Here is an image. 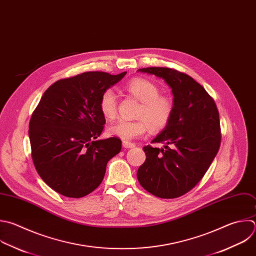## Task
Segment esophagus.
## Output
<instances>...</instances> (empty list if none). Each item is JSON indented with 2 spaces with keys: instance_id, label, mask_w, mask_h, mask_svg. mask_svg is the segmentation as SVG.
I'll return each instance as SVG.
<instances>
[{
  "instance_id": "1",
  "label": "esophagus",
  "mask_w": 256,
  "mask_h": 256,
  "mask_svg": "<svg viewBox=\"0 0 256 256\" xmlns=\"http://www.w3.org/2000/svg\"><path fill=\"white\" fill-rule=\"evenodd\" d=\"M122 146L126 148H134L136 144L132 142H122Z\"/></svg>"
}]
</instances>
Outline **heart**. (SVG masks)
I'll use <instances>...</instances> for the list:
<instances>
[{
    "label": "heart",
    "mask_w": 256,
    "mask_h": 256,
    "mask_svg": "<svg viewBox=\"0 0 256 256\" xmlns=\"http://www.w3.org/2000/svg\"><path fill=\"white\" fill-rule=\"evenodd\" d=\"M126 92L140 102L136 112V120H120L108 126L106 132L110 136L118 138L124 142L142 136L148 128L152 132L164 130L171 122L175 110L174 102L160 96V88L152 81L144 78H134L126 86ZM102 114L106 118H114L118 112V98L110 88L106 90L100 100Z\"/></svg>",
    "instance_id": "b5f03b06"
}]
</instances>
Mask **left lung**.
Returning <instances> with one entry per match:
<instances>
[{"label":"left lung","mask_w":256,"mask_h":256,"mask_svg":"<svg viewBox=\"0 0 256 256\" xmlns=\"http://www.w3.org/2000/svg\"><path fill=\"white\" fill-rule=\"evenodd\" d=\"M138 71L166 81L172 88L175 110L171 122L152 142H162L164 148H142L146 158L136 177L150 194L178 198L200 182L219 150V112L213 98L191 76L166 67Z\"/></svg>","instance_id":"left-lung-1"}]
</instances>
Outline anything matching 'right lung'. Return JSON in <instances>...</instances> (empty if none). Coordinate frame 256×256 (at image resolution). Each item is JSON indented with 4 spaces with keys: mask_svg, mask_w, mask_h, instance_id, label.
<instances>
[{
    "mask_svg": "<svg viewBox=\"0 0 256 256\" xmlns=\"http://www.w3.org/2000/svg\"><path fill=\"white\" fill-rule=\"evenodd\" d=\"M126 72H84L56 81L44 92L29 124L32 160L57 193L81 198L102 182L108 162L122 150L118 138L96 140L104 130L102 92Z\"/></svg>",
    "mask_w": 256,
    "mask_h": 256,
    "instance_id": "right-lung-1",
    "label": "right lung"
}]
</instances>
